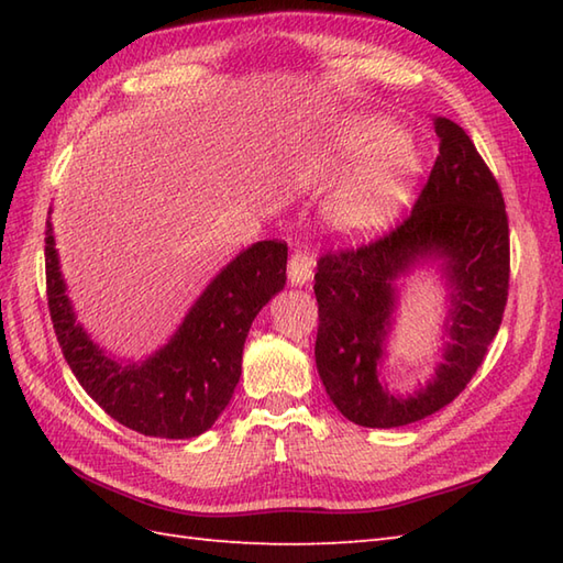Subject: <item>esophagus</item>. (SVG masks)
I'll list each match as a JSON object with an SVG mask.
<instances>
[{"label":"esophagus","mask_w":563,"mask_h":563,"mask_svg":"<svg viewBox=\"0 0 563 563\" xmlns=\"http://www.w3.org/2000/svg\"><path fill=\"white\" fill-rule=\"evenodd\" d=\"M314 258L307 254V251H295L288 263V278L292 285H305L312 278Z\"/></svg>","instance_id":"1"}]
</instances>
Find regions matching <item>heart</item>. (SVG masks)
<instances>
[{
	"instance_id": "heart-1",
	"label": "heart",
	"mask_w": 563,
	"mask_h": 563,
	"mask_svg": "<svg viewBox=\"0 0 563 563\" xmlns=\"http://www.w3.org/2000/svg\"><path fill=\"white\" fill-rule=\"evenodd\" d=\"M379 152L385 154L355 172L327 202V222L343 239L375 236L394 220L421 169L416 152L401 142L391 123L357 121L341 130L333 147L309 157L302 166L305 186L324 190Z\"/></svg>"
}]
</instances>
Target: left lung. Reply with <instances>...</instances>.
<instances>
[{
    "label": "left lung",
    "mask_w": 563,
    "mask_h": 563,
    "mask_svg": "<svg viewBox=\"0 0 563 563\" xmlns=\"http://www.w3.org/2000/svg\"><path fill=\"white\" fill-rule=\"evenodd\" d=\"M438 159L411 214L369 244L317 261L314 357L336 409L365 428H397L440 411L470 385L508 302L510 234L500 186L464 130L435 118ZM442 257L451 285L446 361L411 398L389 395L378 361L396 306V280L416 262Z\"/></svg>",
    "instance_id": "obj_1"
}]
</instances>
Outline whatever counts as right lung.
Returning a JSON list of instances; mask_svg holds the SVG:
<instances>
[{"label":"right lung","mask_w":563,"mask_h":563,"mask_svg":"<svg viewBox=\"0 0 563 563\" xmlns=\"http://www.w3.org/2000/svg\"><path fill=\"white\" fill-rule=\"evenodd\" d=\"M285 266V242L249 246L208 285L164 349L145 363L123 365L103 355L77 324L51 220L45 227L47 309L69 369L106 413L152 438H196L218 421L242 375L251 321L283 290Z\"/></svg>","instance_id":"1"}]
</instances>
